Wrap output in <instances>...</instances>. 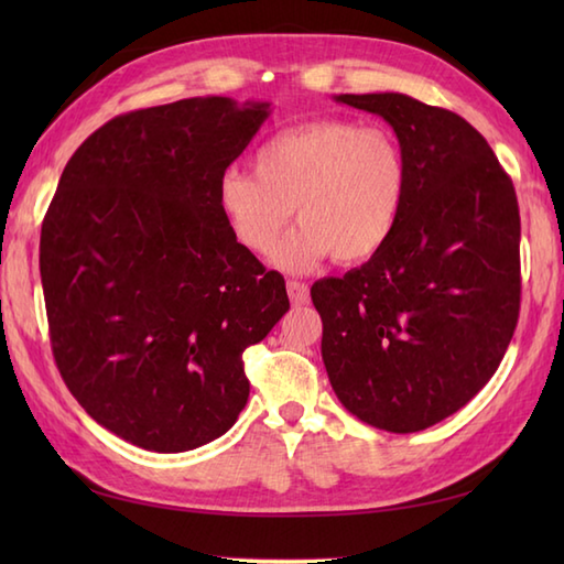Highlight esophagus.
<instances>
[{"mask_svg":"<svg viewBox=\"0 0 564 564\" xmlns=\"http://www.w3.org/2000/svg\"><path fill=\"white\" fill-rule=\"evenodd\" d=\"M285 289H289L291 295V303L293 305H307L310 303V289L301 281H289L285 283Z\"/></svg>","mask_w":564,"mask_h":564,"instance_id":"1","label":"esophagus"}]
</instances>
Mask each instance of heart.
Segmentation results:
<instances>
[{
    "label": "heart",
    "mask_w": 564,
    "mask_h": 564,
    "mask_svg": "<svg viewBox=\"0 0 564 564\" xmlns=\"http://www.w3.org/2000/svg\"><path fill=\"white\" fill-rule=\"evenodd\" d=\"M410 194V162L400 138L351 118H317L263 140L254 172L227 170L218 208L235 239L269 257L295 210L301 225L275 261L305 271L327 254L339 263L366 261L398 230Z\"/></svg>",
    "instance_id": "b5f03b06"
}]
</instances>
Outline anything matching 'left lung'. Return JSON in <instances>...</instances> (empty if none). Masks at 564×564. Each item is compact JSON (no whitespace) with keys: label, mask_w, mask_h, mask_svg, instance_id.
I'll return each mask as SVG.
<instances>
[{"label":"left lung","mask_w":564,"mask_h":564,"mask_svg":"<svg viewBox=\"0 0 564 564\" xmlns=\"http://www.w3.org/2000/svg\"><path fill=\"white\" fill-rule=\"evenodd\" d=\"M392 126L410 194L388 245L313 285L322 361L361 422L414 434L455 414L495 376L519 322L517 191L458 113L406 94H339Z\"/></svg>","instance_id":"obj_1"}]
</instances>
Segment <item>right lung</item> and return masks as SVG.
I'll use <instances>...</instances> for the list:
<instances>
[{"instance_id": "right-lung-1", "label": "right lung", "mask_w": 564, "mask_h": 564, "mask_svg": "<svg viewBox=\"0 0 564 564\" xmlns=\"http://www.w3.org/2000/svg\"><path fill=\"white\" fill-rule=\"evenodd\" d=\"M267 101L182 99L116 116L72 154L41 227L59 376L94 422L154 453L223 436L242 354L285 313L279 271L237 242L218 182Z\"/></svg>"}]
</instances>
